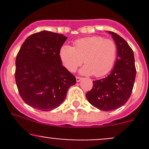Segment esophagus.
Wrapping results in <instances>:
<instances>
[{
    "mask_svg": "<svg viewBox=\"0 0 149 149\" xmlns=\"http://www.w3.org/2000/svg\"><path fill=\"white\" fill-rule=\"evenodd\" d=\"M82 79L81 77H79V76H76V81L79 82Z\"/></svg>",
    "mask_w": 149,
    "mask_h": 149,
    "instance_id": "obj_1",
    "label": "esophagus"
}]
</instances>
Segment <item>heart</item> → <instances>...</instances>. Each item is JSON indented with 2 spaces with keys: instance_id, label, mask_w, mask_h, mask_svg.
<instances>
[{
  "instance_id": "obj_1",
  "label": "heart",
  "mask_w": 149,
  "mask_h": 149,
  "mask_svg": "<svg viewBox=\"0 0 149 149\" xmlns=\"http://www.w3.org/2000/svg\"><path fill=\"white\" fill-rule=\"evenodd\" d=\"M117 51V45L113 40L93 36L76 40L74 47L63 45L59 56L62 64L68 71L74 72L84 60L86 65L80 70V73L101 77L112 68Z\"/></svg>"
}]
</instances>
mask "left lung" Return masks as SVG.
<instances>
[{
  "instance_id": "1",
  "label": "left lung",
  "mask_w": 149,
  "mask_h": 149,
  "mask_svg": "<svg viewBox=\"0 0 149 149\" xmlns=\"http://www.w3.org/2000/svg\"><path fill=\"white\" fill-rule=\"evenodd\" d=\"M118 49L113 70L107 77L93 81L86 93L91 105L102 111H111L123 106L131 95L136 76L134 54L127 42L112 31H108Z\"/></svg>"
}]
</instances>
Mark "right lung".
<instances>
[{"label":"right lung","instance_id":"1","mask_svg":"<svg viewBox=\"0 0 149 149\" xmlns=\"http://www.w3.org/2000/svg\"><path fill=\"white\" fill-rule=\"evenodd\" d=\"M67 40L63 34L42 31L28 37L16 58L15 79L19 93L29 106L41 111L55 109L65 100L76 77L59 56Z\"/></svg>","mask_w":149,"mask_h":149}]
</instances>
